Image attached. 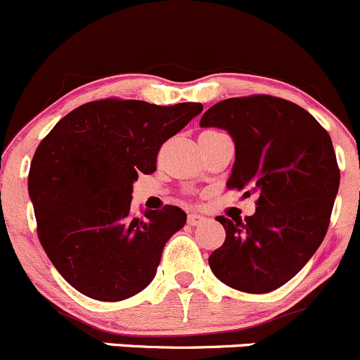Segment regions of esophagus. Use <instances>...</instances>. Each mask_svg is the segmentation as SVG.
I'll list each match as a JSON object with an SVG mask.
<instances>
[{
  "label": "esophagus",
  "instance_id": "1",
  "mask_svg": "<svg viewBox=\"0 0 360 360\" xmlns=\"http://www.w3.org/2000/svg\"><path fill=\"white\" fill-rule=\"evenodd\" d=\"M187 222H188V226H199V224L206 222V217L199 215V213H191L187 219Z\"/></svg>",
  "mask_w": 360,
  "mask_h": 360
}]
</instances>
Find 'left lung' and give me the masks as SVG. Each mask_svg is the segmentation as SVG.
<instances>
[{
  "label": "left lung",
  "instance_id": "left-lung-1",
  "mask_svg": "<svg viewBox=\"0 0 360 360\" xmlns=\"http://www.w3.org/2000/svg\"><path fill=\"white\" fill-rule=\"evenodd\" d=\"M199 126L233 138L227 188L257 194L254 215L217 217L226 241L210 255V268L241 292H271L301 271L327 233L340 187L330 136L296 103L266 94L224 99Z\"/></svg>",
  "mask_w": 360,
  "mask_h": 360
}]
</instances>
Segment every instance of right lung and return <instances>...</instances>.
I'll return each instance as SVG.
<instances>
[{
    "label": "right lung",
    "mask_w": 360,
    "mask_h": 360,
    "mask_svg": "<svg viewBox=\"0 0 360 360\" xmlns=\"http://www.w3.org/2000/svg\"><path fill=\"white\" fill-rule=\"evenodd\" d=\"M201 112V103L99 99L63 117L38 145L27 176L38 238L78 292L122 301L154 280L187 215L166 205L133 217V184L155 172L161 145Z\"/></svg>",
    "instance_id": "1"
}]
</instances>
